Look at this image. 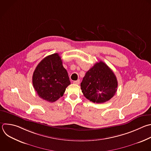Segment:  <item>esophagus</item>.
I'll use <instances>...</instances> for the list:
<instances>
[{"mask_svg": "<svg viewBox=\"0 0 151 151\" xmlns=\"http://www.w3.org/2000/svg\"><path fill=\"white\" fill-rule=\"evenodd\" d=\"M74 84H76V85H79V83H80V81L78 79V80H77V81H73V82Z\"/></svg>", "mask_w": 151, "mask_h": 151, "instance_id": "esophagus-1", "label": "esophagus"}]
</instances>
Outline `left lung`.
Wrapping results in <instances>:
<instances>
[{
	"label": "left lung",
	"mask_w": 151,
	"mask_h": 151,
	"mask_svg": "<svg viewBox=\"0 0 151 151\" xmlns=\"http://www.w3.org/2000/svg\"><path fill=\"white\" fill-rule=\"evenodd\" d=\"M117 86L114 72L101 61L96 63L86 72L81 83L85 98L96 103L108 101L115 95Z\"/></svg>",
	"instance_id": "left-lung-1"
}]
</instances>
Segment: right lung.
<instances>
[{"label":"right lung","mask_w":151,"mask_h":151,"mask_svg":"<svg viewBox=\"0 0 151 151\" xmlns=\"http://www.w3.org/2000/svg\"><path fill=\"white\" fill-rule=\"evenodd\" d=\"M70 84L68 72L58 53L44 58L33 73L34 88L41 98L50 103L62 96Z\"/></svg>","instance_id":"right-lung-1"}]
</instances>
